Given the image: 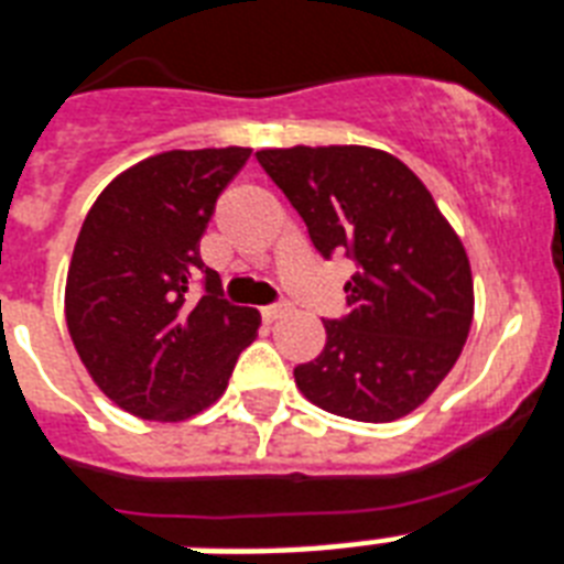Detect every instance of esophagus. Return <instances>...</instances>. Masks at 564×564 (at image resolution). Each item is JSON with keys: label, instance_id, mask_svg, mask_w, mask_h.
<instances>
[{"label": "esophagus", "instance_id": "esophagus-1", "mask_svg": "<svg viewBox=\"0 0 564 564\" xmlns=\"http://www.w3.org/2000/svg\"><path fill=\"white\" fill-rule=\"evenodd\" d=\"M260 313H263V318H267V322L272 324V322H278V318H283V315H286V306H281V304L263 306V310H260Z\"/></svg>", "mask_w": 564, "mask_h": 564}]
</instances>
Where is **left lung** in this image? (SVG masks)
I'll return each mask as SVG.
<instances>
[{
	"instance_id": "left-lung-1",
	"label": "left lung",
	"mask_w": 564,
	"mask_h": 564,
	"mask_svg": "<svg viewBox=\"0 0 564 564\" xmlns=\"http://www.w3.org/2000/svg\"><path fill=\"white\" fill-rule=\"evenodd\" d=\"M258 162L306 223L324 258L347 251L350 313L324 322L318 359L295 386L329 414L391 423L420 409L464 350L473 269L429 187L397 155L361 144L260 150Z\"/></svg>"
}]
</instances>
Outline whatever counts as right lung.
<instances>
[{"label": "right lung", "instance_id": "obj_1", "mask_svg": "<svg viewBox=\"0 0 564 564\" xmlns=\"http://www.w3.org/2000/svg\"><path fill=\"white\" fill-rule=\"evenodd\" d=\"M251 148L167 150L109 182L84 219L66 278V324L91 382L118 409L182 423L226 393L260 313L186 297L208 219Z\"/></svg>", "mask_w": 564, "mask_h": 564}]
</instances>
